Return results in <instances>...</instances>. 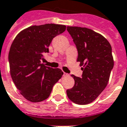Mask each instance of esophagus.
<instances>
[{"label":"esophagus","instance_id":"esophagus-1","mask_svg":"<svg viewBox=\"0 0 127 127\" xmlns=\"http://www.w3.org/2000/svg\"><path fill=\"white\" fill-rule=\"evenodd\" d=\"M63 76H64V77H68V76H69V75H68V73H63Z\"/></svg>","mask_w":127,"mask_h":127}]
</instances>
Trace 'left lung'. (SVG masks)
<instances>
[{
    "label": "left lung",
    "mask_w": 127,
    "mask_h": 127,
    "mask_svg": "<svg viewBox=\"0 0 127 127\" xmlns=\"http://www.w3.org/2000/svg\"><path fill=\"white\" fill-rule=\"evenodd\" d=\"M66 30L77 50V61L83 66L81 77L71 75L75 85L66 90V94L75 104H90L108 82L114 66L111 45L103 35L88 28L67 26Z\"/></svg>",
    "instance_id": "obj_1"
}]
</instances>
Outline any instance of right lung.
<instances>
[{
    "label": "right lung",
    "mask_w": 127,
    "mask_h": 127,
    "mask_svg": "<svg viewBox=\"0 0 127 127\" xmlns=\"http://www.w3.org/2000/svg\"><path fill=\"white\" fill-rule=\"evenodd\" d=\"M65 30V25L53 23L33 25L21 32L11 44L8 53L11 77L21 94L30 102L47 99L63 75L60 68L46 66L41 61L49 52L53 38Z\"/></svg>",
    "instance_id": "1"
}]
</instances>
